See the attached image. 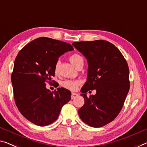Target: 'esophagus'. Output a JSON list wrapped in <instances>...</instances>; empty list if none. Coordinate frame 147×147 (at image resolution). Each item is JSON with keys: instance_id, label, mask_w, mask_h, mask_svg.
<instances>
[{"instance_id": "obj_1", "label": "esophagus", "mask_w": 147, "mask_h": 147, "mask_svg": "<svg viewBox=\"0 0 147 147\" xmlns=\"http://www.w3.org/2000/svg\"><path fill=\"white\" fill-rule=\"evenodd\" d=\"M78 96H79L78 94L75 93V92H72V93H71V99H74L75 98H76V97H78Z\"/></svg>"}]
</instances>
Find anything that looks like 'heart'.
<instances>
[{
  "mask_svg": "<svg viewBox=\"0 0 147 147\" xmlns=\"http://www.w3.org/2000/svg\"><path fill=\"white\" fill-rule=\"evenodd\" d=\"M69 60H70V62L74 66H75L78 63L81 62V61H83L82 56L77 53L72 55L70 56V58H69ZM58 65V62L56 63L55 69H57ZM62 84L63 86L65 88H66V89L71 90V91H75V90L78 89L79 85L81 84V81L78 80H65L63 81Z\"/></svg>",
  "mask_w": 147,
  "mask_h": 147,
  "instance_id": "obj_1",
  "label": "heart"
}]
</instances>
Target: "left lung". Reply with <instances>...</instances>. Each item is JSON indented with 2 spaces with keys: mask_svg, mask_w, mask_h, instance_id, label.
I'll use <instances>...</instances> for the list:
<instances>
[{
  "mask_svg": "<svg viewBox=\"0 0 147 147\" xmlns=\"http://www.w3.org/2000/svg\"><path fill=\"white\" fill-rule=\"evenodd\" d=\"M74 47L87 58V81L81 92L85 103L78 110L83 122L100 127L111 122L122 108L129 90V67L122 54L104 40L74 42ZM96 89L89 97L86 92Z\"/></svg>",
  "mask_w": 147,
  "mask_h": 147,
  "instance_id": "left-lung-1",
  "label": "left lung"
}]
</instances>
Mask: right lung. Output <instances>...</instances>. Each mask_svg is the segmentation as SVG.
Returning a JSON list of instances; mask_svg holds the SVG:
<instances>
[{
    "mask_svg": "<svg viewBox=\"0 0 147 147\" xmlns=\"http://www.w3.org/2000/svg\"><path fill=\"white\" fill-rule=\"evenodd\" d=\"M73 50L67 42L39 37L18 54L11 76L13 96L19 111L30 122L39 126L53 123L70 100L69 90L59 87L52 92L47 89L46 82L51 83L58 58Z\"/></svg>",
    "mask_w": 147,
    "mask_h": 147,
    "instance_id": "right-lung-1",
    "label": "right lung"
}]
</instances>
